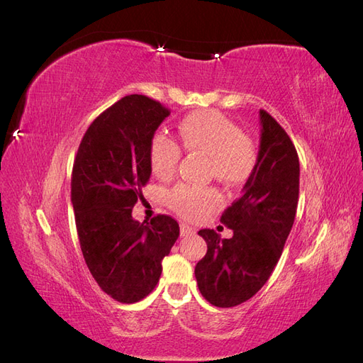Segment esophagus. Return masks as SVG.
Masks as SVG:
<instances>
[{"mask_svg":"<svg viewBox=\"0 0 363 363\" xmlns=\"http://www.w3.org/2000/svg\"><path fill=\"white\" fill-rule=\"evenodd\" d=\"M180 235L182 236H192V235H195V230L192 227H189V225L182 224L180 225Z\"/></svg>","mask_w":363,"mask_h":363,"instance_id":"obj_1","label":"esophagus"}]
</instances>
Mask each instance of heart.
Masks as SVG:
<instances>
[{"instance_id": "heart-1", "label": "heart", "mask_w": 363, "mask_h": 363, "mask_svg": "<svg viewBox=\"0 0 363 363\" xmlns=\"http://www.w3.org/2000/svg\"><path fill=\"white\" fill-rule=\"evenodd\" d=\"M183 147L211 159V172L227 184H240L250 179L257 163L255 142L244 135L235 121L213 111L194 112L179 124ZM148 159L152 174L169 179L177 171L182 148L172 138L156 133L150 140ZM215 189L179 184L169 192L168 203L174 212L186 219H199L218 204Z\"/></svg>"}]
</instances>
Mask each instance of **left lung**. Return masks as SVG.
<instances>
[{
	"label": "left lung",
	"mask_w": 363,
	"mask_h": 363,
	"mask_svg": "<svg viewBox=\"0 0 363 363\" xmlns=\"http://www.w3.org/2000/svg\"><path fill=\"white\" fill-rule=\"evenodd\" d=\"M260 147L244 192L228 206L221 223L233 230L221 239L215 230L199 232L206 256L195 279L204 298L216 307L250 300L265 284L281 256L294 224L300 192V162L283 127L260 108Z\"/></svg>",
	"instance_id": "left-lung-1"
}]
</instances>
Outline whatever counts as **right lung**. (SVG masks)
Masks as SVG:
<instances>
[{
    "label": "right lung",
    "instance_id": "right-lung-1",
    "mask_svg": "<svg viewBox=\"0 0 363 363\" xmlns=\"http://www.w3.org/2000/svg\"><path fill=\"white\" fill-rule=\"evenodd\" d=\"M169 108L127 95L98 115L74 159L71 201L82 252L92 277L119 303L140 301L156 288L162 260L180 235L179 223L131 216L148 183L150 140Z\"/></svg>",
    "mask_w": 363,
    "mask_h": 363
}]
</instances>
